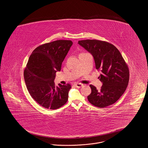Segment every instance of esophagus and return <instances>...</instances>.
Segmentation results:
<instances>
[{
    "label": "esophagus",
    "mask_w": 148,
    "mask_h": 148,
    "mask_svg": "<svg viewBox=\"0 0 148 148\" xmlns=\"http://www.w3.org/2000/svg\"><path fill=\"white\" fill-rule=\"evenodd\" d=\"M74 85L77 88H80L82 86H83V84L81 83H76Z\"/></svg>",
    "instance_id": "1"
}]
</instances>
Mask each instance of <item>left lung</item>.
<instances>
[{
    "instance_id": "left-lung-1",
    "label": "left lung",
    "mask_w": 148,
    "mask_h": 148,
    "mask_svg": "<svg viewBox=\"0 0 148 148\" xmlns=\"http://www.w3.org/2000/svg\"><path fill=\"white\" fill-rule=\"evenodd\" d=\"M78 44L93 56L97 69H101L99 77L103 83L100 90L90 85L92 92L87 97L88 101L97 107L102 108L114 103L123 94L129 81V69L119 50L108 42L86 40Z\"/></svg>"
}]
</instances>
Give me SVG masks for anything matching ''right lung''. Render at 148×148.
I'll return each instance as SVG.
<instances>
[{
    "label": "right lung",
    "mask_w": 148,
    "mask_h": 148,
    "mask_svg": "<svg viewBox=\"0 0 148 148\" xmlns=\"http://www.w3.org/2000/svg\"><path fill=\"white\" fill-rule=\"evenodd\" d=\"M73 45L70 40H56L36 47L24 70L27 89L31 97L47 110L58 109L68 100L70 84L55 86L57 71Z\"/></svg>",
    "instance_id": "obj_1"
}]
</instances>
